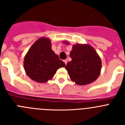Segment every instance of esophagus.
Masks as SVG:
<instances>
[{"label":"esophagus","mask_w":125,"mask_h":125,"mask_svg":"<svg viewBox=\"0 0 125 125\" xmlns=\"http://www.w3.org/2000/svg\"><path fill=\"white\" fill-rule=\"evenodd\" d=\"M63 61H64V62L65 63V64H67V62H68V61H67V59H64Z\"/></svg>","instance_id":"34e87169"}]
</instances>
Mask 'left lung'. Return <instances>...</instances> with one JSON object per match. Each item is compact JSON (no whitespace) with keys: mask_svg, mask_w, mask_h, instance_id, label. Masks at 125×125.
<instances>
[{"mask_svg":"<svg viewBox=\"0 0 125 125\" xmlns=\"http://www.w3.org/2000/svg\"><path fill=\"white\" fill-rule=\"evenodd\" d=\"M64 43L69 44L68 42ZM69 56L72 60L68 62L65 68L71 79L75 83L88 84L99 77L101 61L93 47L88 44L73 45Z\"/></svg>","mask_w":125,"mask_h":125,"instance_id":"8db88e82","label":"left lung"}]
</instances>
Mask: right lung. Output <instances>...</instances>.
<instances>
[{
	"label": "right lung",
	"mask_w": 125,
	"mask_h": 125,
	"mask_svg": "<svg viewBox=\"0 0 125 125\" xmlns=\"http://www.w3.org/2000/svg\"><path fill=\"white\" fill-rule=\"evenodd\" d=\"M51 42L46 37L34 43L24 57V66L27 76L37 83H46L56 71L66 64L51 49Z\"/></svg>",
	"instance_id": "obj_1"
}]
</instances>
